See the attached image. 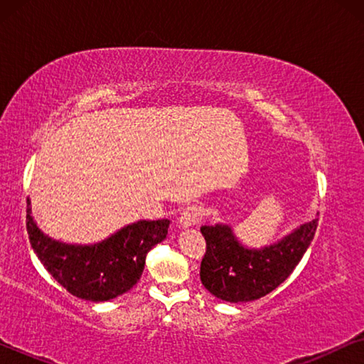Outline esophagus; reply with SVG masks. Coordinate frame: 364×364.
I'll list each match as a JSON object with an SVG mask.
<instances>
[{
	"mask_svg": "<svg viewBox=\"0 0 364 364\" xmlns=\"http://www.w3.org/2000/svg\"><path fill=\"white\" fill-rule=\"evenodd\" d=\"M202 208L199 205H188L186 208H183V212L180 213V218H178V223H180L181 228H189V226H196L202 221Z\"/></svg>",
	"mask_w": 364,
	"mask_h": 364,
	"instance_id": "34e87169",
	"label": "esophagus"
}]
</instances>
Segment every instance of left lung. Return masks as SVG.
<instances>
[{
	"mask_svg": "<svg viewBox=\"0 0 364 364\" xmlns=\"http://www.w3.org/2000/svg\"><path fill=\"white\" fill-rule=\"evenodd\" d=\"M318 218L301 225L279 242L247 249L231 226H202L207 247L200 262V281L217 299L237 304L262 299L274 291L297 267L311 244Z\"/></svg>",
	"mask_w": 364,
	"mask_h": 364,
	"instance_id": "left-lung-1",
	"label": "left lung"
}]
</instances>
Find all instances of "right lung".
Returning a JSON list of instances; mask_svg holds the SVG:
<instances>
[{"instance_id":"right-lung-1","label":"right lung","mask_w":364,"mask_h":364,"mask_svg":"<svg viewBox=\"0 0 364 364\" xmlns=\"http://www.w3.org/2000/svg\"><path fill=\"white\" fill-rule=\"evenodd\" d=\"M170 220L136 221L95 245L64 244L43 234L27 207V232L32 249L48 273L67 292L90 301L119 297L136 284L146 255L167 237Z\"/></svg>"}]
</instances>
